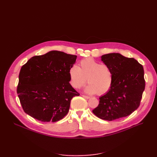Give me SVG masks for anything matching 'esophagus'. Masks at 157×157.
<instances>
[{"mask_svg":"<svg viewBox=\"0 0 157 157\" xmlns=\"http://www.w3.org/2000/svg\"><path fill=\"white\" fill-rule=\"evenodd\" d=\"M83 96L84 98H90V96H88V95H82Z\"/></svg>","mask_w":157,"mask_h":157,"instance_id":"34e87169","label":"esophagus"}]
</instances>
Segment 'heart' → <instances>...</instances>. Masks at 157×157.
Segmentation results:
<instances>
[{"label": "heart", "mask_w": 157, "mask_h": 157, "mask_svg": "<svg viewBox=\"0 0 157 157\" xmlns=\"http://www.w3.org/2000/svg\"><path fill=\"white\" fill-rule=\"evenodd\" d=\"M69 83L72 88L78 89L86 82V93L103 95L108 92L113 84V74L108 65L101 63L91 58L82 60L79 66L72 65L69 70Z\"/></svg>", "instance_id": "b5f03b06"}]
</instances>
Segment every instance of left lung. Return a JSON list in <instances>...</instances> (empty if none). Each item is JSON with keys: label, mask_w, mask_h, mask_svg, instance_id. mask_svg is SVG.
Returning <instances> with one entry per match:
<instances>
[{"label": "left lung", "mask_w": 157, "mask_h": 157, "mask_svg": "<svg viewBox=\"0 0 157 157\" xmlns=\"http://www.w3.org/2000/svg\"><path fill=\"white\" fill-rule=\"evenodd\" d=\"M101 60L111 70L113 84L92 112L108 121L127 117L139 108L145 88L143 65L116 53L102 55Z\"/></svg>", "instance_id": "left-lung-1"}]
</instances>
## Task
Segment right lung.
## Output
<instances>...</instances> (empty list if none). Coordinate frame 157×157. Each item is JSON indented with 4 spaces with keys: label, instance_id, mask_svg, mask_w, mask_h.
Wrapping results in <instances>:
<instances>
[{
    "label": "right lung",
    "instance_id": "obj_1",
    "mask_svg": "<svg viewBox=\"0 0 157 157\" xmlns=\"http://www.w3.org/2000/svg\"><path fill=\"white\" fill-rule=\"evenodd\" d=\"M76 58L51 51L22 66L17 94L25 112L43 122L59 121L68 113L72 97L79 95L70 85L68 73Z\"/></svg>",
    "mask_w": 157,
    "mask_h": 157
}]
</instances>
